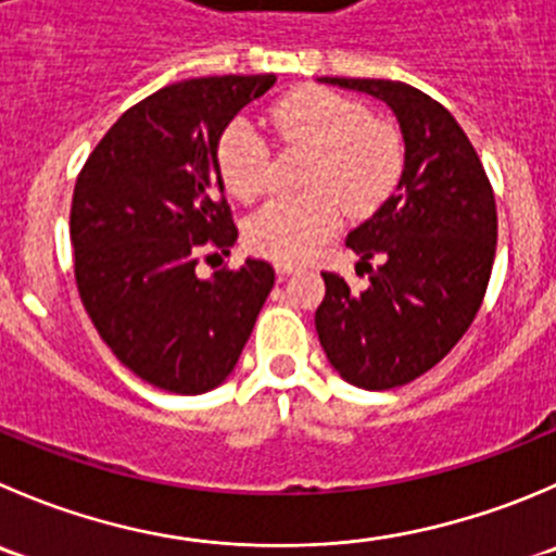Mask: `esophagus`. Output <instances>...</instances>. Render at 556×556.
Wrapping results in <instances>:
<instances>
[{
	"mask_svg": "<svg viewBox=\"0 0 556 556\" xmlns=\"http://www.w3.org/2000/svg\"><path fill=\"white\" fill-rule=\"evenodd\" d=\"M274 268H277L279 277H290V274L299 271V266H295V263H282V261L274 263Z\"/></svg>",
	"mask_w": 556,
	"mask_h": 556,
	"instance_id": "obj_1",
	"label": "esophagus"
}]
</instances>
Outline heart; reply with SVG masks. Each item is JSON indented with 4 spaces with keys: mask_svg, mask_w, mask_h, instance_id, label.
<instances>
[{
    "mask_svg": "<svg viewBox=\"0 0 556 556\" xmlns=\"http://www.w3.org/2000/svg\"><path fill=\"white\" fill-rule=\"evenodd\" d=\"M271 127L285 143L315 149L301 198H274L244 223V241L257 255L299 263L339 228L344 208L369 214L391 195L402 174V138L375 122L358 102L328 89H295L271 108ZM268 149L236 118L217 141V170L228 195L255 201L266 190Z\"/></svg>",
    "mask_w": 556,
    "mask_h": 556,
    "instance_id": "heart-1",
    "label": "heart"
}]
</instances>
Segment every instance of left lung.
<instances>
[{
	"instance_id": "1",
	"label": "left lung",
	"mask_w": 556,
	"mask_h": 556,
	"mask_svg": "<svg viewBox=\"0 0 556 556\" xmlns=\"http://www.w3.org/2000/svg\"><path fill=\"white\" fill-rule=\"evenodd\" d=\"M317 80L386 102L404 141L396 192L344 239L369 285L355 293L323 271L326 299L315 312L333 371L386 391L432 369L476 320L492 277L497 206L470 138L438 100L402 80ZM371 256L381 257L377 269Z\"/></svg>"
}]
</instances>
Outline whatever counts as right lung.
<instances>
[{
  "mask_svg": "<svg viewBox=\"0 0 556 556\" xmlns=\"http://www.w3.org/2000/svg\"><path fill=\"white\" fill-rule=\"evenodd\" d=\"M277 75H212L154 91L118 116L86 160L70 208L75 282L102 342L132 375L206 393L239 364L274 268L195 274L206 247L239 239L217 141Z\"/></svg>",
  "mask_w": 556,
  "mask_h": 556,
  "instance_id": "right-lung-1",
  "label": "right lung"
}]
</instances>
